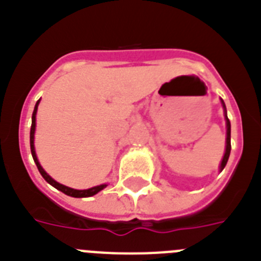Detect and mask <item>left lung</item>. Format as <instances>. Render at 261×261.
<instances>
[{"label": "left lung", "instance_id": "1", "mask_svg": "<svg viewBox=\"0 0 261 261\" xmlns=\"http://www.w3.org/2000/svg\"><path fill=\"white\" fill-rule=\"evenodd\" d=\"M223 107H225V105H223ZM225 110H226V108H225ZM225 115H226V112H225ZM226 126H227V137H226V151H225V155H223L222 163H221V170H223V168H225L226 163H227V159H229V156H230V150H231V142H230V120L227 119V115H226Z\"/></svg>", "mask_w": 261, "mask_h": 261}]
</instances>
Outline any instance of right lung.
Segmentation results:
<instances>
[{"label": "right lung", "instance_id": "add662e5", "mask_svg": "<svg viewBox=\"0 0 261 261\" xmlns=\"http://www.w3.org/2000/svg\"><path fill=\"white\" fill-rule=\"evenodd\" d=\"M38 105H39V100L36 102L35 108H34V112H32V124H31V130H30V146H31V154H32V158H34V162L36 163V167H38L39 172L41 174V176L44 177L45 180L53 186L55 188H57L59 191H61L62 193H65V195L71 196V197H90V196H94L95 193H98L99 191H102L103 188L107 187V184H102V186H96L93 187V188H89V190H73V188H69L66 186H62V184L57 183L56 180H53L52 177L47 174V172L43 170V167L40 166L39 163L38 158H36V153H35V147H34V133H35V115H36V111H38Z\"/></svg>", "mask_w": 261, "mask_h": 261}]
</instances>
